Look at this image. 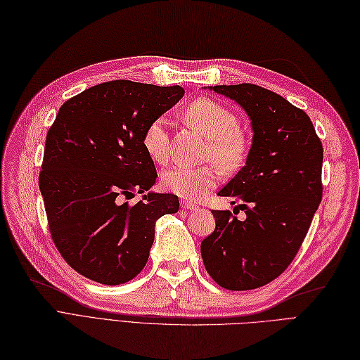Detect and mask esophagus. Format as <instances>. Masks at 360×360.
Returning a JSON list of instances; mask_svg holds the SVG:
<instances>
[{
	"instance_id": "1",
	"label": "esophagus",
	"mask_w": 360,
	"mask_h": 360,
	"mask_svg": "<svg viewBox=\"0 0 360 360\" xmlns=\"http://www.w3.org/2000/svg\"><path fill=\"white\" fill-rule=\"evenodd\" d=\"M181 209H186V210H197V209H198V206H197L195 202L183 200V201H181Z\"/></svg>"
}]
</instances>
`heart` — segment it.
Listing matches in <instances>:
<instances>
[{
	"instance_id": "obj_1",
	"label": "heart",
	"mask_w": 360,
	"mask_h": 360,
	"mask_svg": "<svg viewBox=\"0 0 360 360\" xmlns=\"http://www.w3.org/2000/svg\"><path fill=\"white\" fill-rule=\"evenodd\" d=\"M184 118L201 133L209 136L206 147V159H215L224 169H236L248 158L250 139L239 129V120L235 115L210 98H198L192 101ZM142 147L151 160L165 163L169 158L168 121L165 118L153 120L142 134ZM221 179L219 167L215 162L202 167H176L163 172L162 184L171 193L198 201L217 186Z\"/></svg>"
}]
</instances>
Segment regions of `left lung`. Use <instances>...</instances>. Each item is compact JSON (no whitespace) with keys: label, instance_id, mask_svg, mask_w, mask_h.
Wrapping results in <instances>:
<instances>
[{"label":"left lung","instance_id":"obj_1","mask_svg":"<svg viewBox=\"0 0 360 360\" xmlns=\"http://www.w3.org/2000/svg\"><path fill=\"white\" fill-rule=\"evenodd\" d=\"M235 100L252 124L245 167L219 197H231L248 218L212 210L217 227L201 242L209 276L229 290L268 285L290 265L323 198V143L304 110L251 83L213 86Z\"/></svg>","mask_w":360,"mask_h":360}]
</instances>
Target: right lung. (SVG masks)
Returning <instances> with one entry per match:
<instances>
[{
	"mask_svg": "<svg viewBox=\"0 0 360 360\" xmlns=\"http://www.w3.org/2000/svg\"><path fill=\"white\" fill-rule=\"evenodd\" d=\"M180 86L112 80L62 104L46 133L39 188L48 229L77 273L122 285L147 264L154 222L179 210L172 193H148L156 167L142 147L147 125L181 96Z\"/></svg>",
	"mask_w": 360,
	"mask_h": 360,
	"instance_id": "obj_1",
	"label": "right lung"
}]
</instances>
